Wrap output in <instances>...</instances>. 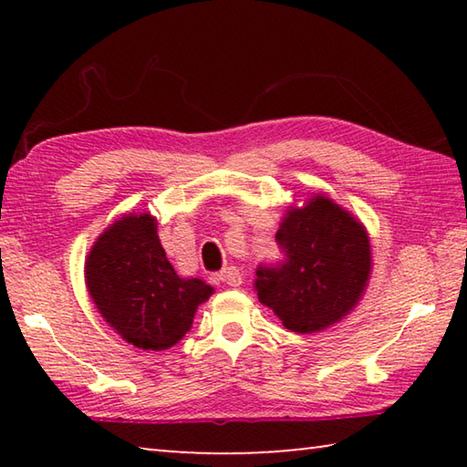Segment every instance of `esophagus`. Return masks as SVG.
Here are the masks:
<instances>
[{"label":"esophagus","mask_w":467,"mask_h":467,"mask_svg":"<svg viewBox=\"0 0 467 467\" xmlns=\"http://www.w3.org/2000/svg\"><path fill=\"white\" fill-rule=\"evenodd\" d=\"M218 280H223L224 284H228V286H241L243 275H241L239 270H236L234 265H228L226 270H223V272L218 274Z\"/></svg>","instance_id":"34e87169"}]
</instances>
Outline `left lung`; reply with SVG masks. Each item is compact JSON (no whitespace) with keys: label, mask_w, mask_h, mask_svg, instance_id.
Listing matches in <instances>:
<instances>
[{"label":"left lung","mask_w":467,"mask_h":467,"mask_svg":"<svg viewBox=\"0 0 467 467\" xmlns=\"http://www.w3.org/2000/svg\"><path fill=\"white\" fill-rule=\"evenodd\" d=\"M280 267H259V303L296 334H315L354 311L368 286L373 253L367 226L326 193L290 205L275 233Z\"/></svg>","instance_id":"left-lung-1"}]
</instances>
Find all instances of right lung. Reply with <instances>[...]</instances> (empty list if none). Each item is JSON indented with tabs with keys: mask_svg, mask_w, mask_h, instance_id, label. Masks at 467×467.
<instances>
[{
	"mask_svg": "<svg viewBox=\"0 0 467 467\" xmlns=\"http://www.w3.org/2000/svg\"><path fill=\"white\" fill-rule=\"evenodd\" d=\"M86 288L100 317L141 350H167L192 327L197 306L214 288L181 278L158 239V220L123 214L86 255Z\"/></svg>",
	"mask_w": 467,
	"mask_h": 467,
	"instance_id": "1",
	"label": "right lung"
}]
</instances>
